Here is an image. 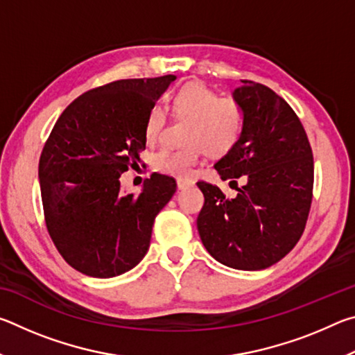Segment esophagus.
I'll list each match as a JSON object with an SVG mask.
<instances>
[{
  "mask_svg": "<svg viewBox=\"0 0 355 355\" xmlns=\"http://www.w3.org/2000/svg\"><path fill=\"white\" fill-rule=\"evenodd\" d=\"M177 186H178V189H188V188H191V186H194V182H192V180H183V178H178L177 180Z\"/></svg>",
  "mask_w": 355,
  "mask_h": 355,
  "instance_id": "obj_1",
  "label": "esophagus"
}]
</instances>
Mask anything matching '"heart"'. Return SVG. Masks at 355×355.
<instances>
[{"instance_id":"b5f03b06","label":"heart","mask_w":355,"mask_h":355,"mask_svg":"<svg viewBox=\"0 0 355 355\" xmlns=\"http://www.w3.org/2000/svg\"><path fill=\"white\" fill-rule=\"evenodd\" d=\"M173 116L186 119L184 144L164 147L153 156L155 169L171 177H189L208 150L214 156L230 152L241 139L244 111L232 97H219L200 81L183 84L171 100ZM166 125V111L159 105L150 107L146 120L148 141H156Z\"/></svg>"}]
</instances>
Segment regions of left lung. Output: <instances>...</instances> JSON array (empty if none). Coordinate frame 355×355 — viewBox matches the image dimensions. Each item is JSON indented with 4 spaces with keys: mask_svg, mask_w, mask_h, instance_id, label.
<instances>
[{
    "mask_svg": "<svg viewBox=\"0 0 355 355\" xmlns=\"http://www.w3.org/2000/svg\"><path fill=\"white\" fill-rule=\"evenodd\" d=\"M243 83L233 92L244 111L243 136L214 169L222 180L243 177L245 184L225 199L216 184L197 182L205 197L197 228L219 263L258 271L302 236L313 199V153L293 107L264 84Z\"/></svg>",
    "mask_w": 355,
    "mask_h": 355,
    "instance_id": "obj_1",
    "label": "left lung"
}]
</instances>
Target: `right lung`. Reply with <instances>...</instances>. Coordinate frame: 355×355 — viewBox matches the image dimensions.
Instances as JSON below:
<instances>
[{
    "label": "right lung",
    "instance_id": "obj_1",
    "mask_svg": "<svg viewBox=\"0 0 355 355\" xmlns=\"http://www.w3.org/2000/svg\"><path fill=\"white\" fill-rule=\"evenodd\" d=\"M173 75L119 80L91 89L65 107L39 161L45 224L71 268L110 279L147 254L156 214L175 194V180L153 173L139 194L119 177L146 148V120Z\"/></svg>",
    "mask_w": 355,
    "mask_h": 355
}]
</instances>
